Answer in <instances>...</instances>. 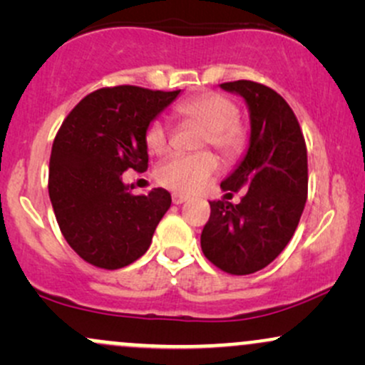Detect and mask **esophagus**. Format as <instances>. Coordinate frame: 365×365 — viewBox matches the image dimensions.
Returning a JSON list of instances; mask_svg holds the SVG:
<instances>
[{"label":"esophagus","instance_id":"esophagus-1","mask_svg":"<svg viewBox=\"0 0 365 365\" xmlns=\"http://www.w3.org/2000/svg\"><path fill=\"white\" fill-rule=\"evenodd\" d=\"M171 199H173V204H183V202H187L188 200V197L187 195H182V194H173V197H171Z\"/></svg>","mask_w":365,"mask_h":365}]
</instances>
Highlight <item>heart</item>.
I'll list each match as a JSON object with an SVG mask.
<instances>
[{
  "instance_id": "heart-1",
  "label": "heart",
  "mask_w": 365,
  "mask_h": 365,
  "mask_svg": "<svg viewBox=\"0 0 365 365\" xmlns=\"http://www.w3.org/2000/svg\"><path fill=\"white\" fill-rule=\"evenodd\" d=\"M177 115L202 125L204 135L200 145H212L226 161L238 158L247 144L244 125L237 120V104L220 92H202L192 96L177 106ZM145 144L156 154L170 149V128L161 118L153 120L145 130ZM217 171V159L212 153L175 154L163 161L156 170L161 185L182 194H190L211 180Z\"/></svg>"
}]
</instances>
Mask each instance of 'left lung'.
<instances>
[{
	"instance_id": "left-lung-1",
	"label": "left lung",
	"mask_w": 365,
	"mask_h": 365,
	"mask_svg": "<svg viewBox=\"0 0 365 365\" xmlns=\"http://www.w3.org/2000/svg\"><path fill=\"white\" fill-rule=\"evenodd\" d=\"M250 113L249 149L221 188L238 204L212 200L200 235L206 257L230 274H250L273 262L299 226L307 200V148L295 113L278 92L252 81L221 83Z\"/></svg>"
}]
</instances>
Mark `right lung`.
Segmentation results:
<instances>
[{"label":"right lung","instance_id":"obj_1","mask_svg":"<svg viewBox=\"0 0 365 365\" xmlns=\"http://www.w3.org/2000/svg\"><path fill=\"white\" fill-rule=\"evenodd\" d=\"M180 94L137 86L87 94L54 137L49 199L63 237L86 262L120 269L145 254L171 206L165 188L133 195L127 170H148V125Z\"/></svg>","mask_w":365,"mask_h":365}]
</instances>
